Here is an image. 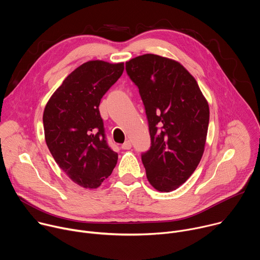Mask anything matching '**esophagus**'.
I'll list each match as a JSON object with an SVG mask.
<instances>
[{
    "mask_svg": "<svg viewBox=\"0 0 260 260\" xmlns=\"http://www.w3.org/2000/svg\"><path fill=\"white\" fill-rule=\"evenodd\" d=\"M121 148L123 150H128L132 148V143L129 141H125L122 145H121Z\"/></svg>",
    "mask_w": 260,
    "mask_h": 260,
    "instance_id": "esophagus-1",
    "label": "esophagus"
}]
</instances>
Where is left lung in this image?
Segmentation results:
<instances>
[{"mask_svg":"<svg viewBox=\"0 0 260 260\" xmlns=\"http://www.w3.org/2000/svg\"><path fill=\"white\" fill-rule=\"evenodd\" d=\"M149 124L150 149L142 154L148 181L161 192L176 190L199 166L210 110L191 74L180 62L143 54L125 62Z\"/></svg>","mask_w":260,"mask_h":260,"instance_id":"8db88e82","label":"left lung"}]
</instances>
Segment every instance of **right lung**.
<instances>
[{"label": "right lung", "mask_w": 260, "mask_h": 260, "mask_svg": "<svg viewBox=\"0 0 260 260\" xmlns=\"http://www.w3.org/2000/svg\"><path fill=\"white\" fill-rule=\"evenodd\" d=\"M123 70V62H84L63 80L44 109L50 153L68 177L84 188H98L117 164L118 154L106 141L99 106Z\"/></svg>", "instance_id": "obj_1"}]
</instances>
